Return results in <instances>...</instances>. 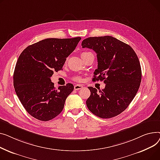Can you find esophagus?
I'll use <instances>...</instances> for the list:
<instances>
[{
	"mask_svg": "<svg viewBox=\"0 0 160 160\" xmlns=\"http://www.w3.org/2000/svg\"><path fill=\"white\" fill-rule=\"evenodd\" d=\"M82 88H83V86L81 85V84H76V85L74 86V89L76 90L82 89Z\"/></svg>",
	"mask_w": 160,
	"mask_h": 160,
	"instance_id": "34e87169",
	"label": "esophagus"
}]
</instances>
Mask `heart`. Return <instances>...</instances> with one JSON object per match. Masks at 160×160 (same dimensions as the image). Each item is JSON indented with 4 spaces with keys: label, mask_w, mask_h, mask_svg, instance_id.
I'll list each match as a JSON object with an SVG mask.
<instances>
[{
    "label": "heart",
    "mask_w": 160,
    "mask_h": 160,
    "mask_svg": "<svg viewBox=\"0 0 160 160\" xmlns=\"http://www.w3.org/2000/svg\"><path fill=\"white\" fill-rule=\"evenodd\" d=\"M89 53V52H82V53H81V56L82 57V55H85V54H87V53ZM74 80H76V81H81V78H80V77H79V76H76V77H74L73 78Z\"/></svg>",
    "instance_id": "heart-1"
}]
</instances>
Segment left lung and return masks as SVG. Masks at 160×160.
<instances>
[{
    "mask_svg": "<svg viewBox=\"0 0 160 160\" xmlns=\"http://www.w3.org/2000/svg\"><path fill=\"white\" fill-rule=\"evenodd\" d=\"M81 46L97 53L98 69L92 80L106 84L99 92L96 88L88 87L91 93L86 101L88 108L101 118L120 114L134 98L142 81L136 52L128 44L112 36L88 37Z\"/></svg>",
    "mask_w": 160,
    "mask_h": 160,
    "instance_id": "obj_1",
    "label": "left lung"
}]
</instances>
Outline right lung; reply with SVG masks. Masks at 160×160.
I'll use <instances>...</instances> for the list:
<instances>
[{"label":"right lung","instance_id":"1","mask_svg":"<svg viewBox=\"0 0 160 160\" xmlns=\"http://www.w3.org/2000/svg\"><path fill=\"white\" fill-rule=\"evenodd\" d=\"M81 39H46L28 46L18 57L13 73L15 90L28 113L37 119L49 121L62 112L73 85L68 83L57 90L50 78L62 69Z\"/></svg>","mask_w":160,"mask_h":160}]
</instances>
